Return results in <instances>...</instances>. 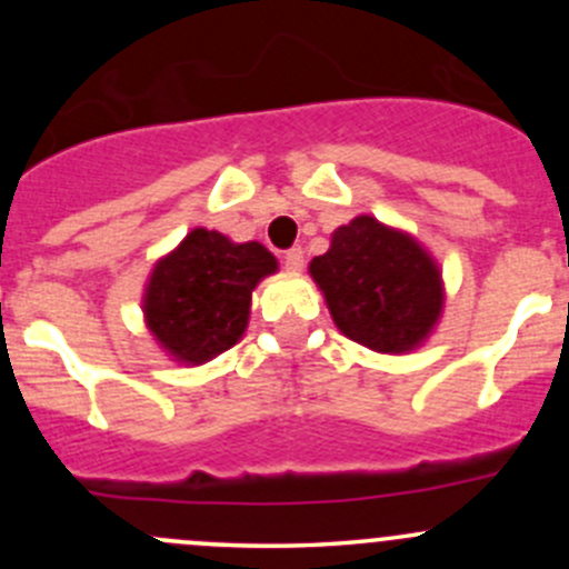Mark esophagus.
Here are the masks:
<instances>
[{"mask_svg":"<svg viewBox=\"0 0 569 569\" xmlns=\"http://www.w3.org/2000/svg\"><path fill=\"white\" fill-rule=\"evenodd\" d=\"M283 263H286V269H289V272H300L302 263H306V256H302L300 248H291L283 256Z\"/></svg>","mask_w":569,"mask_h":569,"instance_id":"esophagus-1","label":"esophagus"}]
</instances>
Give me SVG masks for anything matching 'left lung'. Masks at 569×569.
<instances>
[{
  "instance_id": "obj_1",
  "label": "left lung",
  "mask_w": 569,
  "mask_h": 569,
  "mask_svg": "<svg viewBox=\"0 0 569 569\" xmlns=\"http://www.w3.org/2000/svg\"><path fill=\"white\" fill-rule=\"evenodd\" d=\"M308 272L338 330L371 352L410 355L443 317V272L432 252L371 214L336 228Z\"/></svg>"
}]
</instances>
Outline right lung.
Segmentation results:
<instances>
[{"label": "right lung", "mask_w": 569, "mask_h": 569, "mask_svg": "<svg viewBox=\"0 0 569 569\" xmlns=\"http://www.w3.org/2000/svg\"><path fill=\"white\" fill-rule=\"evenodd\" d=\"M274 272L278 258L261 242H231L220 231L192 228L148 274V332L176 363H209L244 336L252 291Z\"/></svg>", "instance_id": "right-lung-1"}]
</instances>
